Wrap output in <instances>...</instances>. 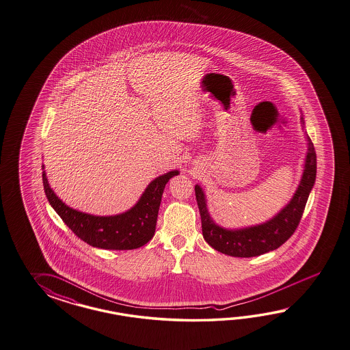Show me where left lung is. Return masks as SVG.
Returning <instances> with one entry per match:
<instances>
[{
	"mask_svg": "<svg viewBox=\"0 0 350 350\" xmlns=\"http://www.w3.org/2000/svg\"><path fill=\"white\" fill-rule=\"evenodd\" d=\"M302 129L305 120L301 116ZM307 142L306 158L299 187L290 202L268 221L241 229H226L213 221L207 210L206 196L201 186H195L197 205L201 215L202 234L206 243L226 256L250 258L275 250L286 243L299 226L306 206L307 198L315 185L316 152L314 144L305 131Z\"/></svg>",
	"mask_w": 350,
	"mask_h": 350,
	"instance_id": "left-lung-1",
	"label": "left lung"
}]
</instances>
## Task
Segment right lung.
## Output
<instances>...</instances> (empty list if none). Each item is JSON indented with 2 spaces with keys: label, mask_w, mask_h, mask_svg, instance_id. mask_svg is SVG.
Returning a JSON list of instances; mask_svg holds the SVG:
<instances>
[{
  "label": "right lung",
  "mask_w": 350,
  "mask_h": 350,
  "mask_svg": "<svg viewBox=\"0 0 350 350\" xmlns=\"http://www.w3.org/2000/svg\"><path fill=\"white\" fill-rule=\"evenodd\" d=\"M171 171L153 179L130 210L111 216L81 213L66 205L49 186L43 171L44 191L51 207L78 238L91 247L110 250H130L143 247L153 238L157 217L167 182L178 176Z\"/></svg>",
  "instance_id": "obj_1"
}]
</instances>
